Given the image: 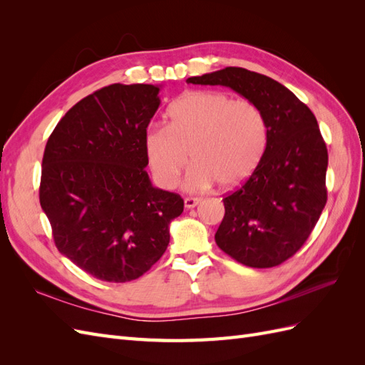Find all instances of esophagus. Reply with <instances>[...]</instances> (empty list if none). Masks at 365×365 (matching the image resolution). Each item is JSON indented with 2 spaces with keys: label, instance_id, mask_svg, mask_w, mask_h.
Returning a JSON list of instances; mask_svg holds the SVG:
<instances>
[{
  "label": "esophagus",
  "instance_id": "34e87169",
  "mask_svg": "<svg viewBox=\"0 0 365 365\" xmlns=\"http://www.w3.org/2000/svg\"><path fill=\"white\" fill-rule=\"evenodd\" d=\"M200 202H201L200 197H185V200H184L185 208H193V207H196Z\"/></svg>",
  "mask_w": 365,
  "mask_h": 365
}]
</instances>
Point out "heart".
<instances>
[{
	"instance_id": "obj_1",
	"label": "heart",
	"mask_w": 365,
	"mask_h": 365,
	"mask_svg": "<svg viewBox=\"0 0 365 365\" xmlns=\"http://www.w3.org/2000/svg\"><path fill=\"white\" fill-rule=\"evenodd\" d=\"M169 123L149 126L143 137L146 160L155 182L173 189L187 161L184 180L190 192L216 181L231 187L256 168L267 143L260 109L248 98H231L220 91H189L169 106Z\"/></svg>"
}]
</instances>
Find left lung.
Returning a JSON list of instances; mask_svg holds the SVG:
<instances>
[{
    "instance_id": "1",
    "label": "left lung",
    "mask_w": 365,
    "mask_h": 365,
    "mask_svg": "<svg viewBox=\"0 0 365 365\" xmlns=\"http://www.w3.org/2000/svg\"><path fill=\"white\" fill-rule=\"evenodd\" d=\"M193 85H220L256 105L267 148L250 178L224 197L215 240L251 268H272L303 247L327 201V149L317 118L288 88L239 67L195 76Z\"/></svg>"
}]
</instances>
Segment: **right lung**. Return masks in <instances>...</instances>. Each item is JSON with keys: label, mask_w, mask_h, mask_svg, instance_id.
Instances as JSON below:
<instances>
[{"label": "right lung", "mask_w": 365, "mask_h": 365, "mask_svg": "<svg viewBox=\"0 0 365 365\" xmlns=\"http://www.w3.org/2000/svg\"><path fill=\"white\" fill-rule=\"evenodd\" d=\"M161 85L114 83L76 103L42 158L39 201L61 254L105 282L138 279L169 245L180 195L153 187L143 137Z\"/></svg>", "instance_id": "obj_1"}]
</instances>
